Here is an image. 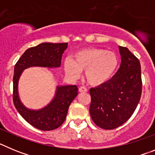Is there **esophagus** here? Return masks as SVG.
<instances>
[{"mask_svg": "<svg viewBox=\"0 0 155 155\" xmlns=\"http://www.w3.org/2000/svg\"><path fill=\"white\" fill-rule=\"evenodd\" d=\"M78 90H79V92H87V88L84 87H80Z\"/></svg>", "mask_w": 155, "mask_h": 155, "instance_id": "esophagus-1", "label": "esophagus"}]
</instances>
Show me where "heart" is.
<instances>
[{
  "label": "heart",
  "mask_w": 155,
  "mask_h": 155,
  "mask_svg": "<svg viewBox=\"0 0 155 155\" xmlns=\"http://www.w3.org/2000/svg\"><path fill=\"white\" fill-rule=\"evenodd\" d=\"M120 61L116 53L102 48H86L66 59L64 68L72 78H78L85 71V79L90 85L100 87L110 81L118 71Z\"/></svg>",
  "instance_id": "b5f03b06"
}]
</instances>
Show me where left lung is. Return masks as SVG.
Masks as SVG:
<instances>
[{"mask_svg":"<svg viewBox=\"0 0 155 155\" xmlns=\"http://www.w3.org/2000/svg\"><path fill=\"white\" fill-rule=\"evenodd\" d=\"M121 64L113 79L90 89V115L100 128L113 130L130 118L142 91L140 61L127 47L119 46Z\"/></svg>","mask_w":155,"mask_h":155,"instance_id":"8db88e82","label":"left lung"}]
</instances>
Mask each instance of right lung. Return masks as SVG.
I'll return each mask as SVG.
<instances>
[{"label": "right lung", "instance_id": "right-lung-1", "mask_svg": "<svg viewBox=\"0 0 155 155\" xmlns=\"http://www.w3.org/2000/svg\"><path fill=\"white\" fill-rule=\"evenodd\" d=\"M68 43L42 42L31 47L23 53L16 63L14 70L13 102L19 114L32 127L41 130H53L63 124L69 106L78 95L77 85L57 86L51 102L38 110L26 108L18 94V81L23 71L31 67L60 68L61 58Z\"/></svg>", "mask_w": 155, "mask_h": 155}]
</instances>
